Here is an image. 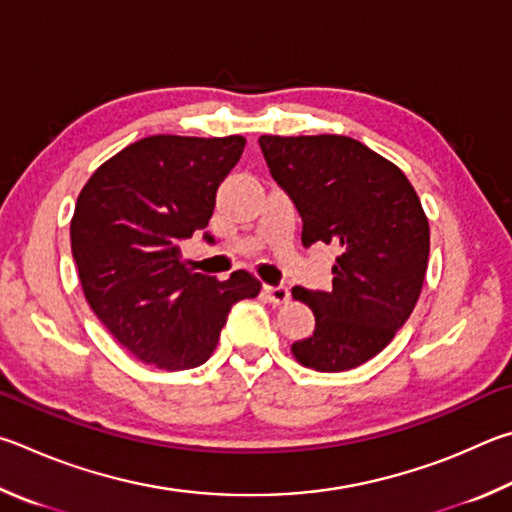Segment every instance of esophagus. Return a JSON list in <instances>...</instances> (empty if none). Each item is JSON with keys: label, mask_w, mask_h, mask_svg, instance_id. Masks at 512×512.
Masks as SVG:
<instances>
[{"label": "esophagus", "mask_w": 512, "mask_h": 512, "mask_svg": "<svg viewBox=\"0 0 512 512\" xmlns=\"http://www.w3.org/2000/svg\"><path fill=\"white\" fill-rule=\"evenodd\" d=\"M265 292H267V297H270V301L272 303H288V299H290V290H288V285H265Z\"/></svg>", "instance_id": "1"}]
</instances>
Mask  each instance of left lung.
<instances>
[{"mask_svg":"<svg viewBox=\"0 0 512 512\" xmlns=\"http://www.w3.org/2000/svg\"><path fill=\"white\" fill-rule=\"evenodd\" d=\"M258 143L301 215L303 247L337 249L333 290L292 288L315 312V330L292 355L321 373L355 369L414 312L429 258L423 204L396 164L351 137L263 134Z\"/></svg>","mask_w":512,"mask_h":512,"instance_id":"1","label":"left lung"}]
</instances>
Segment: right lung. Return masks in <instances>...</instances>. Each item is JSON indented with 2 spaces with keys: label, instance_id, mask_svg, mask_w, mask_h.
<instances>
[{
  "label": "right lung",
  "instance_id": "right-lung-1",
  "mask_svg": "<svg viewBox=\"0 0 512 512\" xmlns=\"http://www.w3.org/2000/svg\"><path fill=\"white\" fill-rule=\"evenodd\" d=\"M245 139L155 134L116 152L89 177L71 218V254L94 315L141 362L193 369L218 346L229 310L261 281L193 272L179 242L206 229L215 193ZM204 240L213 242L209 231Z\"/></svg>",
  "mask_w": 512,
  "mask_h": 512
}]
</instances>
